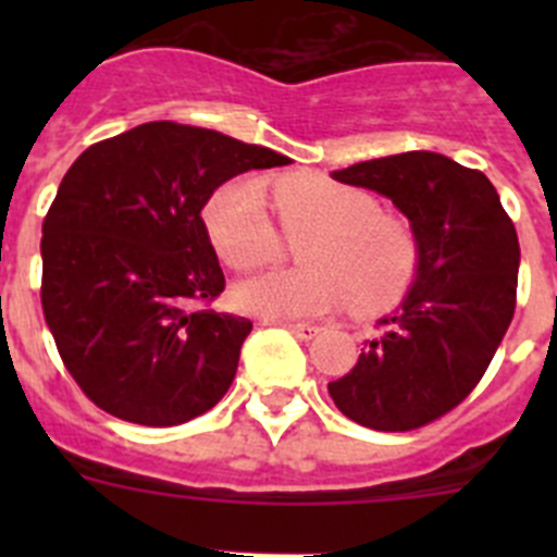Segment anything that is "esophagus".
Instances as JSON below:
<instances>
[{"label":"esophagus","mask_w":557,"mask_h":557,"mask_svg":"<svg viewBox=\"0 0 557 557\" xmlns=\"http://www.w3.org/2000/svg\"><path fill=\"white\" fill-rule=\"evenodd\" d=\"M278 326L287 329L289 334H295L298 339H312L314 334L321 332L318 326H312V323H289V321H278Z\"/></svg>","instance_id":"esophagus-1"}]
</instances>
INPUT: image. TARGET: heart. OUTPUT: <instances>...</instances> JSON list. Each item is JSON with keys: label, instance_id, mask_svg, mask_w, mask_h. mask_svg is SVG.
Listing matches in <instances>:
<instances>
[{"label": "heart", "instance_id": "heart-1", "mask_svg": "<svg viewBox=\"0 0 557 557\" xmlns=\"http://www.w3.org/2000/svg\"><path fill=\"white\" fill-rule=\"evenodd\" d=\"M273 206L298 243L304 268L273 270L236 287L245 312L295 321L354 301L359 312L391 309L416 282L418 239L405 220L376 211V200L318 175H293L273 186ZM211 248L231 270H256L282 256L268 189L259 178L220 186L203 209Z\"/></svg>", "mask_w": 557, "mask_h": 557}]
</instances>
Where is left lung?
I'll use <instances>...</instances> for the list:
<instances>
[{"mask_svg": "<svg viewBox=\"0 0 557 557\" xmlns=\"http://www.w3.org/2000/svg\"><path fill=\"white\" fill-rule=\"evenodd\" d=\"M379 191L410 220L418 270L401 307L329 396L343 416L407 432L455 410L488 371L513 321L519 236L480 170L412 150L332 172Z\"/></svg>", "mask_w": 557, "mask_h": 557, "instance_id": "1", "label": "left lung"}]
</instances>
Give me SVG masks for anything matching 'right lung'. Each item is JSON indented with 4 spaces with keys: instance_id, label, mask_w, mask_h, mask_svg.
I'll list each match as a JSON object with an SVG mask.
<instances>
[{
    "instance_id": "obj_1",
    "label": "right lung",
    "mask_w": 557,
    "mask_h": 557,
    "mask_svg": "<svg viewBox=\"0 0 557 557\" xmlns=\"http://www.w3.org/2000/svg\"><path fill=\"white\" fill-rule=\"evenodd\" d=\"M284 164L218 131L145 122L69 166L44 218L41 307L100 410L175 426L225 396L253 323L189 307L225 289L200 211L239 172Z\"/></svg>"
}]
</instances>
